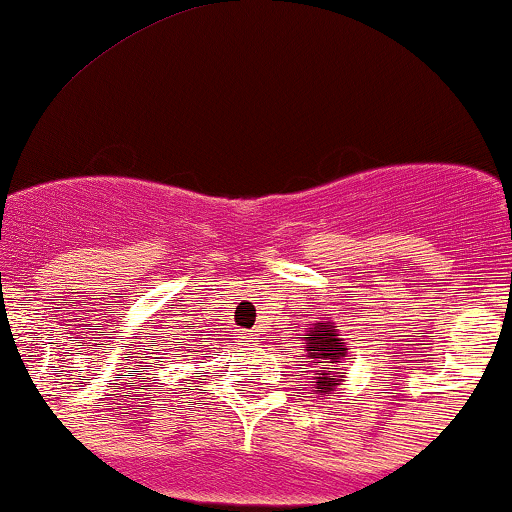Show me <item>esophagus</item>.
I'll return each mask as SVG.
<instances>
[{
    "instance_id": "1",
    "label": "esophagus",
    "mask_w": 512,
    "mask_h": 512,
    "mask_svg": "<svg viewBox=\"0 0 512 512\" xmlns=\"http://www.w3.org/2000/svg\"><path fill=\"white\" fill-rule=\"evenodd\" d=\"M241 339H246V342H256V339H258V334L251 332V334H246V337H241Z\"/></svg>"
}]
</instances>
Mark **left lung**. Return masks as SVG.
<instances>
[{"instance_id": "obj_1", "label": "left lung", "mask_w": 512, "mask_h": 512, "mask_svg": "<svg viewBox=\"0 0 512 512\" xmlns=\"http://www.w3.org/2000/svg\"><path fill=\"white\" fill-rule=\"evenodd\" d=\"M300 339L305 342V351L312 359V366L317 368L312 373L310 383L317 388L320 395L332 393L344 378L339 376V368H329L342 366L346 356V342L342 339V334L334 329V322H315Z\"/></svg>"}]
</instances>
